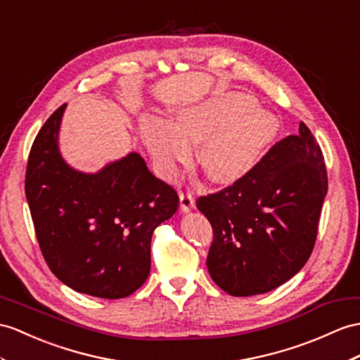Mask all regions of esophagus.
Masks as SVG:
<instances>
[{
  "instance_id": "1",
  "label": "esophagus",
  "mask_w": 360,
  "mask_h": 360,
  "mask_svg": "<svg viewBox=\"0 0 360 360\" xmlns=\"http://www.w3.org/2000/svg\"><path fill=\"white\" fill-rule=\"evenodd\" d=\"M180 210L181 212H189V210L194 207L195 205V200L194 195L191 194V192H180Z\"/></svg>"
}]
</instances>
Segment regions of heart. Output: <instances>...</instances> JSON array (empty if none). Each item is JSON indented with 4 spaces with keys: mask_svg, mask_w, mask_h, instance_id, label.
<instances>
[{
    "mask_svg": "<svg viewBox=\"0 0 360 360\" xmlns=\"http://www.w3.org/2000/svg\"><path fill=\"white\" fill-rule=\"evenodd\" d=\"M257 107L249 94L227 93L179 110L172 124L146 116L140 136L163 177L172 179L179 165L189 163L191 143L201 142L198 159L207 177L233 185L257 168L278 136V119Z\"/></svg>",
    "mask_w": 360,
    "mask_h": 360,
    "instance_id": "1",
    "label": "heart"
}]
</instances>
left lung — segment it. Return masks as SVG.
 Wrapping results in <instances>:
<instances>
[{"mask_svg": "<svg viewBox=\"0 0 360 360\" xmlns=\"http://www.w3.org/2000/svg\"><path fill=\"white\" fill-rule=\"evenodd\" d=\"M327 171L304 122L278 142L246 179L200 197L197 209L214 229L207 270L232 296L267 293L300 271L316 241Z\"/></svg>", "mask_w": 360, "mask_h": 360, "instance_id": "left-lung-1", "label": "left lung"}]
</instances>
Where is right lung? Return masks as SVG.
Instances as JSON below:
<instances>
[{"label":"right lung","mask_w":360,"mask_h":360,"mask_svg":"<svg viewBox=\"0 0 360 360\" xmlns=\"http://www.w3.org/2000/svg\"><path fill=\"white\" fill-rule=\"evenodd\" d=\"M67 103L42 125L25 172V197L44 258L59 281L103 300L134 293L151 269V236L179 207L169 185L128 153L96 172L59 150Z\"/></svg>","instance_id":"1"}]
</instances>
